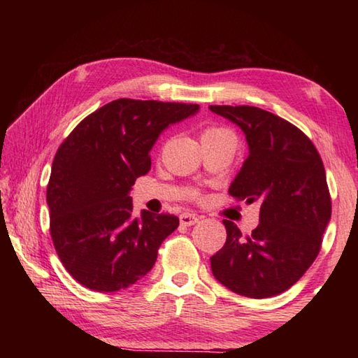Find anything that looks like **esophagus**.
Returning a JSON list of instances; mask_svg holds the SVG:
<instances>
[{
  "label": "esophagus",
  "instance_id": "obj_1",
  "mask_svg": "<svg viewBox=\"0 0 358 358\" xmlns=\"http://www.w3.org/2000/svg\"><path fill=\"white\" fill-rule=\"evenodd\" d=\"M199 221V216L192 213H183L180 215V224L181 226H194Z\"/></svg>",
  "mask_w": 358,
  "mask_h": 358
}]
</instances>
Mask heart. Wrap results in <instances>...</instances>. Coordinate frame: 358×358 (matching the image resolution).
<instances>
[{
  "label": "heart",
  "instance_id": "heart-1",
  "mask_svg": "<svg viewBox=\"0 0 358 358\" xmlns=\"http://www.w3.org/2000/svg\"><path fill=\"white\" fill-rule=\"evenodd\" d=\"M221 131H226L224 128H216V126H211V128H207L203 131V134H215V132H221Z\"/></svg>",
  "mask_w": 358,
  "mask_h": 358
}]
</instances>
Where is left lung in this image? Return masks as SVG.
Listing matches in <instances>:
<instances>
[{
  "label": "left lung",
  "mask_w": 358,
  "mask_h": 358,
  "mask_svg": "<svg viewBox=\"0 0 358 358\" xmlns=\"http://www.w3.org/2000/svg\"><path fill=\"white\" fill-rule=\"evenodd\" d=\"M243 129L250 155L229 194L260 205L259 226L241 235L224 220L226 243L210 257L211 271L232 292L268 299L305 275L322 246L331 216L324 162L305 132L252 106H210Z\"/></svg>",
  "instance_id": "8db88e82"
}]
</instances>
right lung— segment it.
Here are the masks:
<instances>
[{"mask_svg":"<svg viewBox=\"0 0 358 358\" xmlns=\"http://www.w3.org/2000/svg\"><path fill=\"white\" fill-rule=\"evenodd\" d=\"M197 110V104L121 98L90 113L59 145L47 185L50 235L82 286L117 292L153 268L180 221L145 210L132 217L129 191L150 172L161 132Z\"/></svg>","mask_w":358,"mask_h":358,"instance_id":"obj_1","label":"right lung"}]
</instances>
